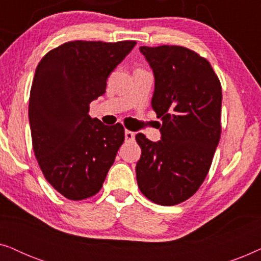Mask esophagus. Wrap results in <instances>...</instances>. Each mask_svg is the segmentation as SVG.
<instances>
[{
  "instance_id": "obj_1",
  "label": "esophagus",
  "mask_w": 261,
  "mask_h": 261,
  "mask_svg": "<svg viewBox=\"0 0 261 261\" xmlns=\"http://www.w3.org/2000/svg\"><path fill=\"white\" fill-rule=\"evenodd\" d=\"M124 138H126V141H134L135 139V133L130 130H126L124 132Z\"/></svg>"
}]
</instances>
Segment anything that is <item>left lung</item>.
<instances>
[{"label": "left lung", "instance_id": "1", "mask_svg": "<svg viewBox=\"0 0 261 261\" xmlns=\"http://www.w3.org/2000/svg\"><path fill=\"white\" fill-rule=\"evenodd\" d=\"M154 73L152 108L162 140L137 134L138 187L149 201L176 205L198 190L221 138L222 88L210 63L183 46H141Z\"/></svg>", "mask_w": 261, "mask_h": 261}]
</instances>
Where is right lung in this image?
Listing matches in <instances>:
<instances>
[{"label":"right lung","mask_w":261,"mask_h":261,"mask_svg":"<svg viewBox=\"0 0 261 261\" xmlns=\"http://www.w3.org/2000/svg\"><path fill=\"white\" fill-rule=\"evenodd\" d=\"M135 44L69 41L46 53L35 70L28 107L34 154L46 180L71 201L101 190L124 141L122 124L106 126L88 113Z\"/></svg>","instance_id":"right-lung-1"}]
</instances>
